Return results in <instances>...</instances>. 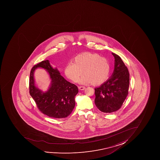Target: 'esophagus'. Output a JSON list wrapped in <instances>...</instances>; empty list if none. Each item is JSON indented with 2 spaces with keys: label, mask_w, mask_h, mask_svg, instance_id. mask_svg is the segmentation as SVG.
Here are the masks:
<instances>
[{
  "label": "esophagus",
  "mask_w": 160,
  "mask_h": 160,
  "mask_svg": "<svg viewBox=\"0 0 160 160\" xmlns=\"http://www.w3.org/2000/svg\"><path fill=\"white\" fill-rule=\"evenodd\" d=\"M86 89V87H79V90H84V89Z\"/></svg>",
  "instance_id": "esophagus-1"
}]
</instances>
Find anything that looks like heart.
Wrapping results in <instances>:
<instances>
[{"label":"heart","instance_id":"1","mask_svg":"<svg viewBox=\"0 0 160 160\" xmlns=\"http://www.w3.org/2000/svg\"><path fill=\"white\" fill-rule=\"evenodd\" d=\"M73 62L67 64L65 74L68 79L77 82L83 72L84 74L79 80L81 84L92 83L98 86L105 82L109 77L111 66L108 60L98 54L82 52L74 57Z\"/></svg>","mask_w":160,"mask_h":160}]
</instances>
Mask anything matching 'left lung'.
<instances>
[{
    "mask_svg": "<svg viewBox=\"0 0 160 160\" xmlns=\"http://www.w3.org/2000/svg\"><path fill=\"white\" fill-rule=\"evenodd\" d=\"M115 58L114 70L111 77L95 89L94 102L100 111L106 113L118 110L128 94L129 73L122 59L112 53Z\"/></svg>",
    "mask_w": 160,
    "mask_h": 160,
    "instance_id": "8db88e82",
    "label": "left lung"
}]
</instances>
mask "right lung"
<instances>
[{
	"label": "right lung",
	"mask_w": 160,
	"mask_h": 160,
	"mask_svg": "<svg viewBox=\"0 0 160 160\" xmlns=\"http://www.w3.org/2000/svg\"><path fill=\"white\" fill-rule=\"evenodd\" d=\"M38 68L46 69L51 80L46 92H43L35 86L33 73ZM29 90L39 110L53 118H66L71 114L75 106L74 98L78 93L77 87L64 79L57 68L50 65L48 60H43L33 67L30 76Z\"/></svg>",
	"instance_id": "1"
}]
</instances>
